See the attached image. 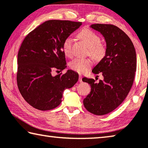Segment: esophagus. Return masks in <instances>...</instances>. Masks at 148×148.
Returning a JSON list of instances; mask_svg holds the SVG:
<instances>
[{
	"label": "esophagus",
	"instance_id": "esophagus-1",
	"mask_svg": "<svg viewBox=\"0 0 148 148\" xmlns=\"http://www.w3.org/2000/svg\"><path fill=\"white\" fill-rule=\"evenodd\" d=\"M79 82H82V76H79Z\"/></svg>",
	"mask_w": 148,
	"mask_h": 148
}]
</instances>
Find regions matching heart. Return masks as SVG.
I'll return each instance as SVG.
<instances>
[{
    "label": "heart",
    "mask_w": 148,
    "mask_h": 148,
    "mask_svg": "<svg viewBox=\"0 0 148 148\" xmlns=\"http://www.w3.org/2000/svg\"><path fill=\"white\" fill-rule=\"evenodd\" d=\"M79 38L85 42L89 47L88 53L95 60H100L104 57L106 53V48L100 43L101 38L97 34L90 29H84L78 34ZM63 52L67 57H71L73 55L72 51V39L68 37L62 42ZM92 65V61L90 58H75L70 63V67L74 71L83 74L88 71Z\"/></svg>",
    "instance_id": "obj_1"
}]
</instances>
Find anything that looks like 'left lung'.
Masks as SVG:
<instances>
[{
  "mask_svg": "<svg viewBox=\"0 0 148 148\" xmlns=\"http://www.w3.org/2000/svg\"><path fill=\"white\" fill-rule=\"evenodd\" d=\"M103 35L106 41L105 57L92 72L101 74L103 79L84 78L91 86V91L84 99L89 112L104 115L118 107L128 94L136 71V54L132 41L123 30L111 24L95 23L90 26Z\"/></svg>",
  "mask_w": 148,
  "mask_h": 148,
  "instance_id": "left-lung-1",
  "label": "left lung"
}]
</instances>
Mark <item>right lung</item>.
<instances>
[{
	"mask_svg": "<svg viewBox=\"0 0 148 148\" xmlns=\"http://www.w3.org/2000/svg\"><path fill=\"white\" fill-rule=\"evenodd\" d=\"M82 22L48 20L27 34L18 54L17 84L20 92L33 107L47 111L58 107L66 89L78 80L72 70L53 76L66 68L62 44Z\"/></svg>",
	"mask_w": 148,
	"mask_h": 148,
	"instance_id": "right-lung-1",
	"label": "right lung"
}]
</instances>
